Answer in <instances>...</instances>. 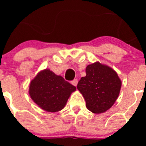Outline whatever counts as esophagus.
Masks as SVG:
<instances>
[{
	"instance_id": "esophagus-1",
	"label": "esophagus",
	"mask_w": 146,
	"mask_h": 146,
	"mask_svg": "<svg viewBox=\"0 0 146 146\" xmlns=\"http://www.w3.org/2000/svg\"><path fill=\"white\" fill-rule=\"evenodd\" d=\"M77 82H78V80H77V79H74V80H72V82H71V83H72V84L73 85V86H77Z\"/></svg>"
}]
</instances>
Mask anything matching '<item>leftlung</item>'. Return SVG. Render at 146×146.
I'll return each mask as SVG.
<instances>
[{"mask_svg":"<svg viewBox=\"0 0 146 146\" xmlns=\"http://www.w3.org/2000/svg\"><path fill=\"white\" fill-rule=\"evenodd\" d=\"M86 76L81 77L77 88L82 94L86 108L94 113L106 112L118 99L121 80L111 67L95 62L88 65Z\"/></svg>","mask_w":146,"mask_h":146,"instance_id":"8db88e82","label":"left lung"}]
</instances>
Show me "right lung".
Masks as SVG:
<instances>
[{
	"instance_id": "1",
	"label": "right lung",
	"mask_w": 146,
	"mask_h": 146,
	"mask_svg": "<svg viewBox=\"0 0 146 146\" xmlns=\"http://www.w3.org/2000/svg\"><path fill=\"white\" fill-rule=\"evenodd\" d=\"M76 87L50 69L38 73L30 83L29 94L33 102L42 110L55 113L65 107Z\"/></svg>"
}]
</instances>
